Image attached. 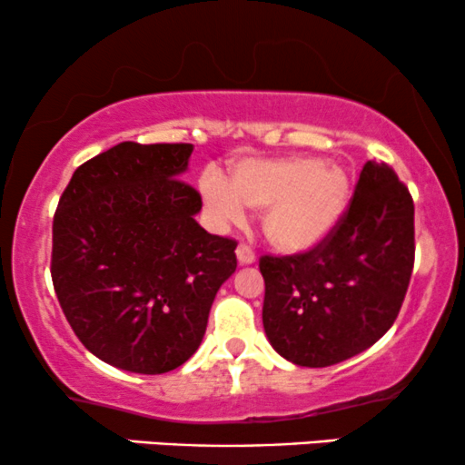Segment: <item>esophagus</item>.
<instances>
[{"label":"esophagus","instance_id":"1","mask_svg":"<svg viewBox=\"0 0 465 465\" xmlns=\"http://www.w3.org/2000/svg\"><path fill=\"white\" fill-rule=\"evenodd\" d=\"M236 258L240 264H253L255 262V251L249 247V244H238L236 249Z\"/></svg>","mask_w":465,"mask_h":465}]
</instances>
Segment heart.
Returning <instances> with one entry per match:
<instances>
[{"label":"heart","instance_id":"b5f03b06","mask_svg":"<svg viewBox=\"0 0 465 465\" xmlns=\"http://www.w3.org/2000/svg\"><path fill=\"white\" fill-rule=\"evenodd\" d=\"M203 203L218 223H242L244 207L262 214L264 236L284 253L317 247L348 210L350 177L319 157L244 159L232 181L207 173Z\"/></svg>","mask_w":465,"mask_h":465}]
</instances>
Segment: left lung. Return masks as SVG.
<instances>
[{"label": "left lung", "mask_w": 465, "mask_h": 465, "mask_svg": "<svg viewBox=\"0 0 465 465\" xmlns=\"http://www.w3.org/2000/svg\"><path fill=\"white\" fill-rule=\"evenodd\" d=\"M415 258L413 199L385 162L362 165L350 207L306 253L262 255V323L302 367H328L371 348L396 322Z\"/></svg>", "instance_id": "1"}]
</instances>
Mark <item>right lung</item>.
Here are the masks:
<instances>
[{
  "label": "right lung",
  "instance_id": "right-lung-1",
  "mask_svg": "<svg viewBox=\"0 0 465 465\" xmlns=\"http://www.w3.org/2000/svg\"><path fill=\"white\" fill-rule=\"evenodd\" d=\"M192 143L122 142L76 168L52 225V282L80 343L133 373L177 370L199 350L236 240L196 223L181 181Z\"/></svg>",
  "mask_w": 465,
  "mask_h": 465
}]
</instances>
